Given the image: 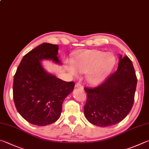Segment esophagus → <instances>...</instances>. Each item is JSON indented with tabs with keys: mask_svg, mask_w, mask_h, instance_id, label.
Returning a JSON list of instances; mask_svg holds the SVG:
<instances>
[{
	"mask_svg": "<svg viewBox=\"0 0 149 149\" xmlns=\"http://www.w3.org/2000/svg\"><path fill=\"white\" fill-rule=\"evenodd\" d=\"M75 87L77 88H79L81 90H83V86H82V85L81 83H77L75 84Z\"/></svg>",
	"mask_w": 149,
	"mask_h": 149,
	"instance_id": "obj_1",
	"label": "esophagus"
}]
</instances>
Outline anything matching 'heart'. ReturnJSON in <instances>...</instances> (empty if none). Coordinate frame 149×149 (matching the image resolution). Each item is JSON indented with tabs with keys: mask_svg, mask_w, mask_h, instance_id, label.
Instances as JSON below:
<instances>
[{
	"mask_svg": "<svg viewBox=\"0 0 149 149\" xmlns=\"http://www.w3.org/2000/svg\"><path fill=\"white\" fill-rule=\"evenodd\" d=\"M115 64L116 58L111 53L99 50H81L76 54L74 63L68 64V70L73 75L77 74V70L86 73V81L98 85L105 81Z\"/></svg>",
	"mask_w": 149,
	"mask_h": 149,
	"instance_id": "obj_1",
	"label": "heart"
}]
</instances>
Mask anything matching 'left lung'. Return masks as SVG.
I'll return each instance as SVG.
<instances>
[{
    "label": "left lung",
    "instance_id": "8db88e82",
    "mask_svg": "<svg viewBox=\"0 0 149 149\" xmlns=\"http://www.w3.org/2000/svg\"><path fill=\"white\" fill-rule=\"evenodd\" d=\"M137 77L132 61L120 55L118 68L94 88L85 87L84 114L91 123L110 126L120 123L130 111L134 102Z\"/></svg>",
    "mask_w": 149,
    "mask_h": 149
}]
</instances>
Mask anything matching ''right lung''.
Segmentation results:
<instances>
[{
    "instance_id": "right-lung-1",
    "label": "right lung",
    "mask_w": 149,
    "mask_h": 149,
    "mask_svg": "<svg viewBox=\"0 0 149 149\" xmlns=\"http://www.w3.org/2000/svg\"><path fill=\"white\" fill-rule=\"evenodd\" d=\"M58 46L44 43L23 56L13 77V97L16 109L29 123L46 126L60 117L62 105L74 90L66 82L50 74L42 65L44 59L61 64Z\"/></svg>"
}]
</instances>
